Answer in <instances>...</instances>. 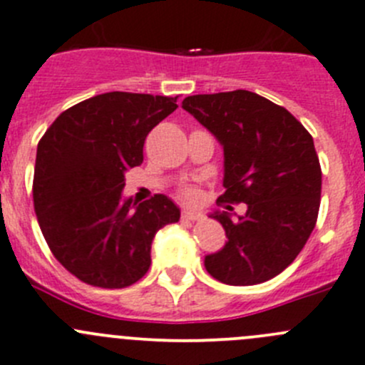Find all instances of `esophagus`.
<instances>
[{
  "label": "esophagus",
  "instance_id": "1",
  "mask_svg": "<svg viewBox=\"0 0 365 365\" xmlns=\"http://www.w3.org/2000/svg\"><path fill=\"white\" fill-rule=\"evenodd\" d=\"M182 217L185 221H198V220H202L203 214L202 212H196V210H192V209H183Z\"/></svg>",
  "mask_w": 365,
  "mask_h": 365
}]
</instances>
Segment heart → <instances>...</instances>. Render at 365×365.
I'll list each match as a JSON object with an SVG mask.
<instances>
[{
    "label": "heart",
    "mask_w": 365,
    "mask_h": 365,
    "mask_svg": "<svg viewBox=\"0 0 365 365\" xmlns=\"http://www.w3.org/2000/svg\"><path fill=\"white\" fill-rule=\"evenodd\" d=\"M183 194H185V198H189V200L196 198V190H194V189H187Z\"/></svg>",
    "instance_id": "b5f03b06"
}]
</instances>
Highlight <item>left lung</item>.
I'll list each match as a JSON object with an SVG mask.
<instances>
[{
    "instance_id": "8db88e82",
    "label": "left lung",
    "mask_w": 365,
    "mask_h": 365,
    "mask_svg": "<svg viewBox=\"0 0 365 365\" xmlns=\"http://www.w3.org/2000/svg\"><path fill=\"white\" fill-rule=\"evenodd\" d=\"M182 108L223 148L217 202L247 203V212H216L227 243L205 255L214 279L259 284L281 274L315 229L322 173L313 138L288 110L247 90L183 98Z\"/></svg>"
}]
</instances>
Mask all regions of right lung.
Returning <instances> with one entry per match:
<instances>
[{
    "label": "right lung",
    "mask_w": 365,
    "mask_h": 365,
    "mask_svg": "<svg viewBox=\"0 0 365 365\" xmlns=\"http://www.w3.org/2000/svg\"><path fill=\"white\" fill-rule=\"evenodd\" d=\"M178 97L95 95L63 111L37 144L34 209L56 259L83 282L125 288L151 264L155 234L180 220L165 194L124 198L125 171L144 162L148 133Z\"/></svg>",
    "instance_id": "obj_1"
}]
</instances>
